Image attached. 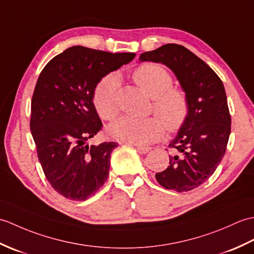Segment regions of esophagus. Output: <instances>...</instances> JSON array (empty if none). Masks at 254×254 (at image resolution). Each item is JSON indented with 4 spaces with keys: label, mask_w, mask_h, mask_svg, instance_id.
<instances>
[{
    "label": "esophagus",
    "mask_w": 254,
    "mask_h": 254,
    "mask_svg": "<svg viewBox=\"0 0 254 254\" xmlns=\"http://www.w3.org/2000/svg\"><path fill=\"white\" fill-rule=\"evenodd\" d=\"M136 149L139 153H148L151 150L150 146H141V145H136Z\"/></svg>",
    "instance_id": "esophagus-1"
}]
</instances>
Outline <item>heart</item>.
Segmentation results:
<instances>
[{
    "label": "heart",
    "instance_id": "obj_1",
    "mask_svg": "<svg viewBox=\"0 0 254 254\" xmlns=\"http://www.w3.org/2000/svg\"><path fill=\"white\" fill-rule=\"evenodd\" d=\"M132 79L153 99L151 111L157 116L121 117L110 126L111 136L120 141L143 145L160 140L164 136L165 127L170 132H177L188 118L189 101L184 90L172 87L170 72L157 64L144 63L133 70ZM118 86V77L111 74L103 77L93 90V105L104 121H111L117 115Z\"/></svg>",
    "mask_w": 254,
    "mask_h": 254
}]
</instances>
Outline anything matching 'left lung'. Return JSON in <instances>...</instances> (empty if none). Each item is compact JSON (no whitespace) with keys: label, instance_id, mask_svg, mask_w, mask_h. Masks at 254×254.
Instances as JSON below:
<instances>
[{"label":"left lung","instance_id":"obj_1","mask_svg":"<svg viewBox=\"0 0 254 254\" xmlns=\"http://www.w3.org/2000/svg\"><path fill=\"white\" fill-rule=\"evenodd\" d=\"M139 60L170 67L187 94L188 118L170 143V164L155 178L166 189L190 191L212 176L226 152L232 118L224 84L210 66L180 44H164Z\"/></svg>","mask_w":254,"mask_h":254}]
</instances>
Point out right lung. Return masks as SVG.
I'll return each mask as SVG.
<instances>
[{
    "label": "right lung",
    "mask_w": 254,
    "mask_h": 254,
    "mask_svg": "<svg viewBox=\"0 0 254 254\" xmlns=\"http://www.w3.org/2000/svg\"><path fill=\"white\" fill-rule=\"evenodd\" d=\"M134 55L71 47L40 72L31 100V134L44 175L66 199L87 200L108 179L117 143L86 144L103 126L92 94L104 76Z\"/></svg>",
    "instance_id": "right-lung-1"
}]
</instances>
